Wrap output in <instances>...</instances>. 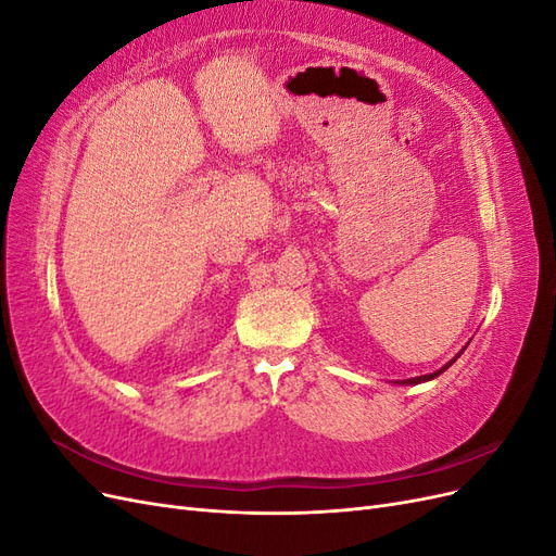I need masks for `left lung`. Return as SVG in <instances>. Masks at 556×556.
Masks as SVG:
<instances>
[{
    "instance_id": "1",
    "label": "left lung",
    "mask_w": 556,
    "mask_h": 556,
    "mask_svg": "<svg viewBox=\"0 0 556 556\" xmlns=\"http://www.w3.org/2000/svg\"><path fill=\"white\" fill-rule=\"evenodd\" d=\"M454 359H457V357H454ZM454 359H452L450 364H445V366L441 368V371H435V374H429V376H417V378H410V380H403V382H406V384H417V382H425V380H431V378H435V376H441V374L445 371V368H447V366H452V364H454Z\"/></svg>"
}]
</instances>
